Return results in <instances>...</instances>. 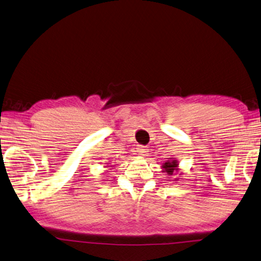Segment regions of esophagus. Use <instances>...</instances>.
Masks as SVG:
<instances>
[{
    "label": "esophagus",
    "mask_w": 261,
    "mask_h": 261,
    "mask_svg": "<svg viewBox=\"0 0 261 261\" xmlns=\"http://www.w3.org/2000/svg\"><path fill=\"white\" fill-rule=\"evenodd\" d=\"M136 152L141 155H146L147 152H149V149H147V147L144 145H139L136 147Z\"/></svg>",
    "instance_id": "34e87169"
}]
</instances>
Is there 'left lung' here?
<instances>
[{
	"instance_id": "obj_1",
	"label": "left lung",
	"mask_w": 261,
	"mask_h": 261,
	"mask_svg": "<svg viewBox=\"0 0 261 261\" xmlns=\"http://www.w3.org/2000/svg\"><path fill=\"white\" fill-rule=\"evenodd\" d=\"M177 167H178V164H177V160L169 158L168 161H166L165 164L162 165V169H164L162 171H164V173H166L167 175H173L175 171L178 170V168H177Z\"/></svg>"
}]
</instances>
